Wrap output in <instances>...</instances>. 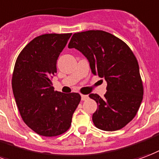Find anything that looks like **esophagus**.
<instances>
[{"mask_svg": "<svg viewBox=\"0 0 159 159\" xmlns=\"http://www.w3.org/2000/svg\"><path fill=\"white\" fill-rule=\"evenodd\" d=\"M81 98H82V100L83 101H85L89 98V96H88V95H82V96H81Z\"/></svg>", "mask_w": 159, "mask_h": 159, "instance_id": "obj_1", "label": "esophagus"}]
</instances>
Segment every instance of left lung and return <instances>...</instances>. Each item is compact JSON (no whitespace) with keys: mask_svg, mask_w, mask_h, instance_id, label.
<instances>
[{"mask_svg":"<svg viewBox=\"0 0 159 159\" xmlns=\"http://www.w3.org/2000/svg\"><path fill=\"white\" fill-rule=\"evenodd\" d=\"M88 59L92 73L104 78V98L91 93L98 109L93 121L98 129L114 131L125 126L135 117L142 103L143 87L139 65L126 43L102 30L74 34L68 44Z\"/></svg>","mask_w":159,"mask_h":159,"instance_id":"1","label":"left lung"}]
</instances>
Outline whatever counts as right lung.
Returning <instances> with one entry per match:
<instances>
[{
    "label": "right lung",
    "instance_id": "obj_1",
    "mask_svg": "<svg viewBox=\"0 0 159 159\" xmlns=\"http://www.w3.org/2000/svg\"><path fill=\"white\" fill-rule=\"evenodd\" d=\"M71 34H48L34 38L17 57L11 86L25 124L43 136H56L70 128L81 100L77 93L55 91L51 79L56 61Z\"/></svg>",
    "mask_w": 159,
    "mask_h": 159
}]
</instances>
